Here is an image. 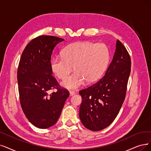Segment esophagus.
<instances>
[{
	"instance_id": "esophagus-1",
	"label": "esophagus",
	"mask_w": 151,
	"mask_h": 151,
	"mask_svg": "<svg viewBox=\"0 0 151 151\" xmlns=\"http://www.w3.org/2000/svg\"><path fill=\"white\" fill-rule=\"evenodd\" d=\"M69 93H70V96L74 95L76 93V92H75L74 91H70V92H69Z\"/></svg>"
}]
</instances>
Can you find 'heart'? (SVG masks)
Segmentation results:
<instances>
[{
	"instance_id": "obj_1",
	"label": "heart",
	"mask_w": 151,
	"mask_h": 151,
	"mask_svg": "<svg viewBox=\"0 0 151 151\" xmlns=\"http://www.w3.org/2000/svg\"><path fill=\"white\" fill-rule=\"evenodd\" d=\"M109 58L107 47L101 43L79 41L65 47L62 55L54 58L51 61L53 73L60 79L67 77L72 67L74 72L62 82V86L76 89L86 81L94 82L104 70Z\"/></svg>"
}]
</instances>
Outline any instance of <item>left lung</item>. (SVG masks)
Masks as SVG:
<instances>
[{"mask_svg": "<svg viewBox=\"0 0 151 151\" xmlns=\"http://www.w3.org/2000/svg\"><path fill=\"white\" fill-rule=\"evenodd\" d=\"M131 65L129 54L118 40L113 58L104 76L79 91L82 99L79 117L86 128L102 130L116 118L125 99Z\"/></svg>", "mask_w": 151, "mask_h": 151, "instance_id": "1", "label": "left lung"}]
</instances>
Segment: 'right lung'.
<instances>
[{
  "instance_id": "right-lung-1",
  "label": "right lung",
  "mask_w": 151,
  "mask_h": 151,
  "mask_svg": "<svg viewBox=\"0 0 151 151\" xmlns=\"http://www.w3.org/2000/svg\"><path fill=\"white\" fill-rule=\"evenodd\" d=\"M64 40L41 35L27 45L17 70L20 105L29 122L36 127L46 129L58 120L68 90L59 86L52 75L51 59L54 48ZM50 89H56L51 94Z\"/></svg>"
}]
</instances>
